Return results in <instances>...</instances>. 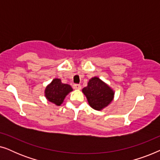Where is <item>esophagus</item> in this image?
I'll return each instance as SVG.
<instances>
[{"label": "esophagus", "instance_id": "obj_1", "mask_svg": "<svg viewBox=\"0 0 160 160\" xmlns=\"http://www.w3.org/2000/svg\"><path fill=\"white\" fill-rule=\"evenodd\" d=\"M73 87L74 89H81V88H82V87H81L80 84H73Z\"/></svg>", "mask_w": 160, "mask_h": 160}]
</instances>
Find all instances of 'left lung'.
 Segmentation results:
<instances>
[{"mask_svg":"<svg viewBox=\"0 0 160 160\" xmlns=\"http://www.w3.org/2000/svg\"><path fill=\"white\" fill-rule=\"evenodd\" d=\"M92 108L100 111L111 103L114 97V92L108 84L98 77L89 79L87 86L82 89Z\"/></svg>","mask_w":160,"mask_h":160,"instance_id":"8db88e82","label":"left lung"}]
</instances>
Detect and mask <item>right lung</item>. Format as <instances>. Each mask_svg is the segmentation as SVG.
<instances>
[{"mask_svg":"<svg viewBox=\"0 0 160 160\" xmlns=\"http://www.w3.org/2000/svg\"><path fill=\"white\" fill-rule=\"evenodd\" d=\"M71 91H73V89L69 84H62L60 78H54L46 87L44 94L49 102L56 106H60L66 95Z\"/></svg>","mask_w":160,"mask_h":160,"instance_id":"right-lung-1","label":"right lung"}]
</instances>
